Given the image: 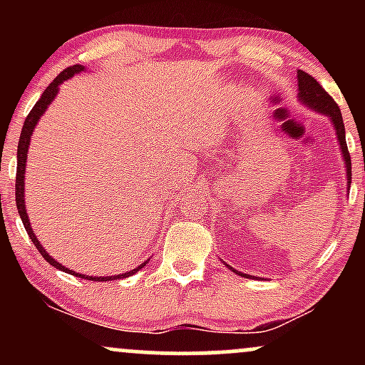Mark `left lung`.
<instances>
[{"mask_svg":"<svg viewBox=\"0 0 365 365\" xmlns=\"http://www.w3.org/2000/svg\"><path fill=\"white\" fill-rule=\"evenodd\" d=\"M297 86H299V94H297V99H299L300 104L309 110L317 111L319 115L328 116V120L333 125L334 133H336V140L338 145H340V153H341V159L343 165H345V171H346V190H350V183H351V161H350V154H349V148H346V140H345V125H343V118H341V111L338 108V104L333 101V98L321 87V83L316 81V78L311 77L309 73L302 72V70H297ZM223 264L228 269H232L233 273L242 276V278H250L252 279V274H245L240 273V271L233 269L232 266H228L223 261ZM255 279V278H254Z\"/></svg>","mask_w":365,"mask_h":365,"instance_id":"8db88e82","label":"left lung"}]
</instances>
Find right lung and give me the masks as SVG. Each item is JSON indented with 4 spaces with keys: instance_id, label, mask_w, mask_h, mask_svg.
Instances as JSON below:
<instances>
[{
    "instance_id": "obj_1",
    "label": "right lung",
    "mask_w": 365,
    "mask_h": 365,
    "mask_svg": "<svg viewBox=\"0 0 365 365\" xmlns=\"http://www.w3.org/2000/svg\"><path fill=\"white\" fill-rule=\"evenodd\" d=\"M83 66L82 65H73V66H68L66 70H63V72L58 75L54 81L49 83L48 89L43 92V96H41V99L34 104V108H32V111L29 113L27 120L24 121V128H22V133H20V140H19V149H16V180H15V200H16V209H19V215L22 217V223L25 226V230H27L29 237H31V240L34 242L36 249L39 250L41 255L48 261L51 266L56 267V269L60 271H65V273L68 274H73V276H78V278L82 279H91V282H113V279H123V278H128V276L135 274L137 271L142 269V267L145 266V264L149 262L144 261L140 264V266H137L135 269H130L127 273H121V274H115V276H87V274H82V273H77V271H72L68 269V267H65L63 264H60L56 261V259H53L51 255L48 254V250L44 249L43 245L39 244V240H37V237L34 235V232H32V226H31V220H29V215L27 211H25V163H27V153H29V145H31V137L32 133H34V128L36 125L39 123L41 116L44 115L46 110L49 108V104L54 101V98L58 96V92H60V86L65 81H68V78H72L73 75L83 72Z\"/></svg>"
}]
</instances>
